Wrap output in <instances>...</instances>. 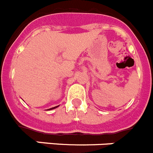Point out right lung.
I'll return each mask as SVG.
<instances>
[{
    "label": "right lung",
    "mask_w": 153,
    "mask_h": 153,
    "mask_svg": "<svg viewBox=\"0 0 153 153\" xmlns=\"http://www.w3.org/2000/svg\"><path fill=\"white\" fill-rule=\"evenodd\" d=\"M59 106H56V107H52V108H50V109H48V111H50V110H53V109H55V108H56V107H58Z\"/></svg>",
    "instance_id": "1"
}]
</instances>
